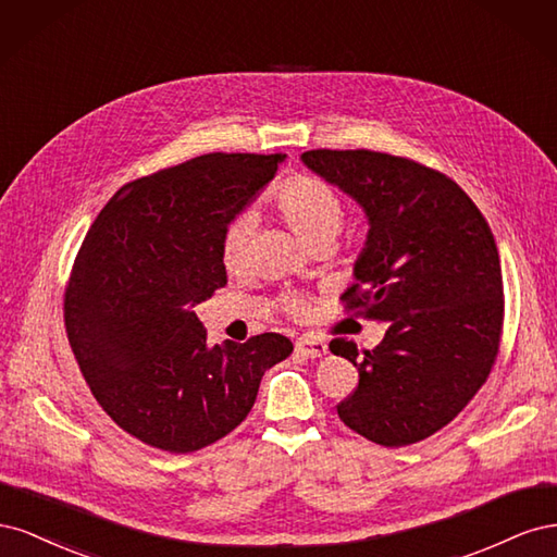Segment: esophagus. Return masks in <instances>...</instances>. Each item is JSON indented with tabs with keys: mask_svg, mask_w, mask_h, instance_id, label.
<instances>
[{
	"mask_svg": "<svg viewBox=\"0 0 557 557\" xmlns=\"http://www.w3.org/2000/svg\"><path fill=\"white\" fill-rule=\"evenodd\" d=\"M295 346H297V350L301 352V356H307V358H323V356H327V344L323 339H318V336H313V334L299 336Z\"/></svg>",
	"mask_w": 557,
	"mask_h": 557,
	"instance_id": "obj_1",
	"label": "esophagus"
}]
</instances>
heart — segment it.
<instances>
[{"label": "heart", "instance_id": "b5f03b06", "mask_svg": "<svg viewBox=\"0 0 557 557\" xmlns=\"http://www.w3.org/2000/svg\"><path fill=\"white\" fill-rule=\"evenodd\" d=\"M274 207L288 227L307 246H330L346 223V199L330 181L313 174H295L274 195ZM250 237V218L239 213L221 234V262L227 272H239L246 264ZM288 313L305 311V299L297 295L283 297Z\"/></svg>", "mask_w": 557, "mask_h": 557}]
</instances>
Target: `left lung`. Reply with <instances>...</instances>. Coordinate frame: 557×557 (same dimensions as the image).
Instances as JSON below:
<instances>
[{
    "label": "left lung",
    "mask_w": 557,
    "mask_h": 557,
    "mask_svg": "<svg viewBox=\"0 0 557 557\" xmlns=\"http://www.w3.org/2000/svg\"><path fill=\"white\" fill-rule=\"evenodd\" d=\"M301 160L364 209L358 283L342 301L346 313L387 323L372 350L332 339L360 374L336 413L385 448L423 442L467 407L497 360L504 285L493 232L458 183L411 158L315 148Z\"/></svg>",
    "instance_id": "obj_1"
}]
</instances>
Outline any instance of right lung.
<instances>
[{
  "label": "right lung",
  "instance_id": "1",
  "mask_svg": "<svg viewBox=\"0 0 557 557\" xmlns=\"http://www.w3.org/2000/svg\"><path fill=\"white\" fill-rule=\"evenodd\" d=\"M283 153H209L127 183L99 211L64 290L81 374L113 423L193 453L248 416L262 374L293 352L276 332L207 346L193 311L227 283L221 234Z\"/></svg>",
  "mask_w": 557,
  "mask_h": 557
}]
</instances>
